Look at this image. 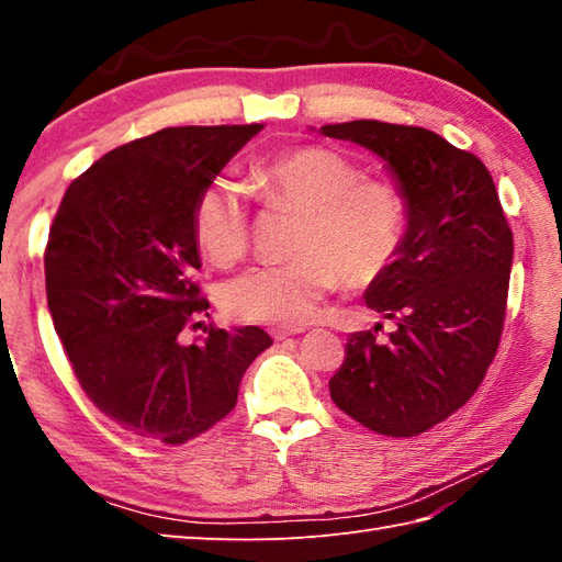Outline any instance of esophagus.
I'll return each instance as SVG.
<instances>
[{
    "instance_id": "esophagus-1",
    "label": "esophagus",
    "mask_w": 562,
    "mask_h": 562,
    "mask_svg": "<svg viewBox=\"0 0 562 562\" xmlns=\"http://www.w3.org/2000/svg\"><path fill=\"white\" fill-rule=\"evenodd\" d=\"M304 328H272L270 330V336L274 338V340H284V338H290V336H296V333H302Z\"/></svg>"
}]
</instances>
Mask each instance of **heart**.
<instances>
[{
  "instance_id": "obj_1",
  "label": "heart",
  "mask_w": 562,
  "mask_h": 562,
  "mask_svg": "<svg viewBox=\"0 0 562 562\" xmlns=\"http://www.w3.org/2000/svg\"><path fill=\"white\" fill-rule=\"evenodd\" d=\"M256 188L268 205L302 214L292 260L260 262L224 284L234 318L296 328L316 314L321 296L340 280L364 288L396 260L408 229L401 188L364 178L362 166L328 147H300L260 161ZM193 234L202 254L226 266L246 250L248 205L234 181L212 178L193 205Z\"/></svg>"
}]
</instances>
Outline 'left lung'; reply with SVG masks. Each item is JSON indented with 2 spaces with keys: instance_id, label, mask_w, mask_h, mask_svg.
<instances>
[{
  "instance_id": "left-lung-1",
  "label": "left lung",
  "mask_w": 562,
  "mask_h": 562,
  "mask_svg": "<svg viewBox=\"0 0 562 562\" xmlns=\"http://www.w3.org/2000/svg\"><path fill=\"white\" fill-rule=\"evenodd\" d=\"M318 133L372 151L408 202L398 256L364 290V304L396 330L389 340L350 333L330 398L379 435H420L459 411L493 362L515 250L509 224L485 164L437 133L381 121Z\"/></svg>"
}]
</instances>
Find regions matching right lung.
<instances>
[{
  "instance_id": "obj_1",
  "label": "right lung",
  "mask_w": 562,
  "mask_h": 562,
  "mask_svg": "<svg viewBox=\"0 0 562 562\" xmlns=\"http://www.w3.org/2000/svg\"><path fill=\"white\" fill-rule=\"evenodd\" d=\"M260 130L188 125L127 142L81 173L55 214L45 250L53 324L81 389L127 432L166 445L205 432L272 345L258 326L181 342L210 308L193 282L195 198Z\"/></svg>"
}]
</instances>
